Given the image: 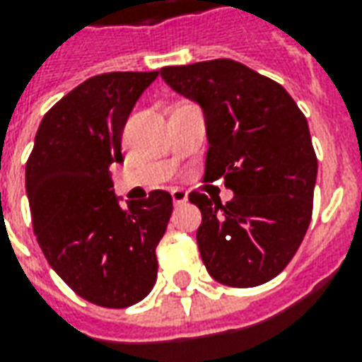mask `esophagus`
Wrapping results in <instances>:
<instances>
[{
	"label": "esophagus",
	"mask_w": 362,
	"mask_h": 362,
	"mask_svg": "<svg viewBox=\"0 0 362 362\" xmlns=\"http://www.w3.org/2000/svg\"><path fill=\"white\" fill-rule=\"evenodd\" d=\"M170 196H173L174 205H182L188 202V194H186L184 189H173V192H170Z\"/></svg>",
	"instance_id": "esophagus-1"
}]
</instances>
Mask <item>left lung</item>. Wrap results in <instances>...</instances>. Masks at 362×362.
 <instances>
[{
    "mask_svg": "<svg viewBox=\"0 0 362 362\" xmlns=\"http://www.w3.org/2000/svg\"><path fill=\"white\" fill-rule=\"evenodd\" d=\"M160 75L199 103L209 151L205 182L223 178L235 197L192 192L202 211L197 246L213 279L256 287L279 275L312 219L318 158L308 122L279 83L228 58L168 66Z\"/></svg>",
    "mask_w": 362,
    "mask_h": 362,
    "instance_id": "1",
    "label": "left lung"
}]
</instances>
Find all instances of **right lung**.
<instances>
[{"instance_id":"right-lung-1","label":"right lung","mask_w":362,"mask_h":362,"mask_svg":"<svg viewBox=\"0 0 362 362\" xmlns=\"http://www.w3.org/2000/svg\"><path fill=\"white\" fill-rule=\"evenodd\" d=\"M158 71H110L83 81L44 114L27 160L33 230L52 269L77 295L126 308L157 281V244L173 197L153 189L119 207L110 165L122 163V132Z\"/></svg>"}]
</instances>
